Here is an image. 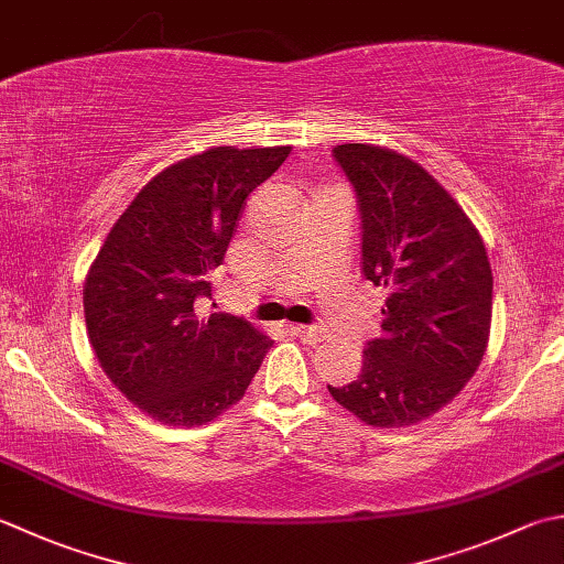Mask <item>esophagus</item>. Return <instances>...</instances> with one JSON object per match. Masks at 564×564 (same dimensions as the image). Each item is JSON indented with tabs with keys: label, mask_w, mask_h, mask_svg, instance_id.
Here are the masks:
<instances>
[{
	"label": "esophagus",
	"mask_w": 564,
	"mask_h": 564,
	"mask_svg": "<svg viewBox=\"0 0 564 564\" xmlns=\"http://www.w3.org/2000/svg\"><path fill=\"white\" fill-rule=\"evenodd\" d=\"M293 333L303 341H307V345H317V341H323L327 337V329L319 325H297L293 327Z\"/></svg>",
	"instance_id": "obj_1"
}]
</instances>
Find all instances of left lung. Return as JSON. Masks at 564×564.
<instances>
[{
  "label": "left lung",
  "instance_id": "obj_1",
  "mask_svg": "<svg viewBox=\"0 0 564 564\" xmlns=\"http://www.w3.org/2000/svg\"><path fill=\"white\" fill-rule=\"evenodd\" d=\"M333 153L357 195L361 273L389 297L357 381L327 389L367 425L421 423L465 389L487 351V249L423 165L367 143H341Z\"/></svg>",
  "mask_w": 564,
  "mask_h": 564
}]
</instances>
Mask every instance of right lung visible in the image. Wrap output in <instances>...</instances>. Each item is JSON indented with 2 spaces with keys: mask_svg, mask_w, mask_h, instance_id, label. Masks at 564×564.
<instances>
[{
  "mask_svg": "<svg viewBox=\"0 0 564 564\" xmlns=\"http://www.w3.org/2000/svg\"><path fill=\"white\" fill-rule=\"evenodd\" d=\"M291 147H215L173 163L117 219L85 279V323L105 373L165 425H203L237 403L271 339L231 313L203 317L241 207Z\"/></svg>",
  "mask_w": 564,
  "mask_h": 564,
  "instance_id": "add662e5",
  "label": "right lung"
}]
</instances>
